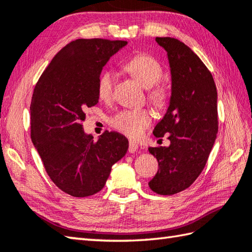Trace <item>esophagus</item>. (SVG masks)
<instances>
[{
    "label": "esophagus",
    "instance_id": "34e87169",
    "mask_svg": "<svg viewBox=\"0 0 252 252\" xmlns=\"http://www.w3.org/2000/svg\"><path fill=\"white\" fill-rule=\"evenodd\" d=\"M137 148H138V145H137V143H135V142H133V141H130V143H129V153H135L136 151H137Z\"/></svg>",
    "mask_w": 252,
    "mask_h": 252
}]
</instances>
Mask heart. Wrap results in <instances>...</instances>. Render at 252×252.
I'll use <instances>...</instances> for the list:
<instances>
[{"instance_id": "b5f03b06", "label": "heart", "mask_w": 252, "mask_h": 252, "mask_svg": "<svg viewBox=\"0 0 252 252\" xmlns=\"http://www.w3.org/2000/svg\"><path fill=\"white\" fill-rule=\"evenodd\" d=\"M125 69L136 79L144 88L151 89L149 98L157 107H162L168 99V93L161 87H155L162 77L161 65L148 55H137L126 63ZM115 74L104 70L97 79V94L101 99H109L114 89ZM152 117L146 109H125L110 119L111 126L130 137L140 136L144 129L151 123Z\"/></svg>"}]
</instances>
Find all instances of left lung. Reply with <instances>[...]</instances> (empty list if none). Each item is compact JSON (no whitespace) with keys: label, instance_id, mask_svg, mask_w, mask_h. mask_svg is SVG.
<instances>
[{"label":"left lung","instance_id":"8db88e82","mask_svg":"<svg viewBox=\"0 0 252 252\" xmlns=\"http://www.w3.org/2000/svg\"><path fill=\"white\" fill-rule=\"evenodd\" d=\"M167 52L171 73L168 109L153 131L169 134V146L149 147L158 172L149 187L159 195H173L189 187L201 173L218 133V93L212 74L183 42L156 37Z\"/></svg>","mask_w":252,"mask_h":252}]
</instances>
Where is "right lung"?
Returning <instances> with one entry per match:
<instances>
[{
  "label": "right lung",
  "mask_w": 252,
  "mask_h": 252,
  "mask_svg": "<svg viewBox=\"0 0 252 252\" xmlns=\"http://www.w3.org/2000/svg\"><path fill=\"white\" fill-rule=\"evenodd\" d=\"M126 41L78 39L57 53L37 81L30 105L31 140L47 174L63 191H99L126 156L127 138L106 131L97 142L83 130L85 110L98 103L97 79Z\"/></svg>",
  "instance_id": "right-lung-1"
}]
</instances>
